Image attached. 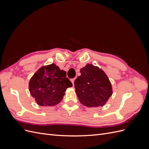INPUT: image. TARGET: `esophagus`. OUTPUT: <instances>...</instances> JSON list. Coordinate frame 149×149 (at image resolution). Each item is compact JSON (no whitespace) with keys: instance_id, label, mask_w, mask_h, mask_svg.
I'll return each instance as SVG.
<instances>
[{"instance_id":"esophagus-1","label":"esophagus","mask_w":149,"mask_h":149,"mask_svg":"<svg viewBox=\"0 0 149 149\" xmlns=\"http://www.w3.org/2000/svg\"><path fill=\"white\" fill-rule=\"evenodd\" d=\"M74 80H75V78H73V79H71V83H72V84H73V86H74Z\"/></svg>"}]
</instances>
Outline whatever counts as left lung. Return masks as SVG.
Returning <instances> with one entry per match:
<instances>
[{"label":"left lung","instance_id":"obj_1","mask_svg":"<svg viewBox=\"0 0 149 149\" xmlns=\"http://www.w3.org/2000/svg\"><path fill=\"white\" fill-rule=\"evenodd\" d=\"M80 73L74 81L75 92L80 102L88 107L103 106L112 94L111 83L104 71L87 64Z\"/></svg>","mask_w":149,"mask_h":149}]
</instances>
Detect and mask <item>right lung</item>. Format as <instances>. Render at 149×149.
<instances>
[{
	"label": "right lung",
	"instance_id": "1",
	"mask_svg": "<svg viewBox=\"0 0 149 149\" xmlns=\"http://www.w3.org/2000/svg\"><path fill=\"white\" fill-rule=\"evenodd\" d=\"M66 73L55 63L43 66L33 75L29 81V91L37 104L54 106L63 98L68 88L73 84L66 77Z\"/></svg>",
	"mask_w": 149,
	"mask_h": 149
}]
</instances>
